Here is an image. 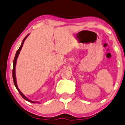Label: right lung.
I'll use <instances>...</instances> for the list:
<instances>
[{
	"label": "right lung",
	"instance_id": "right-lung-1",
	"mask_svg": "<svg viewBox=\"0 0 125 125\" xmlns=\"http://www.w3.org/2000/svg\"><path fill=\"white\" fill-rule=\"evenodd\" d=\"M28 36H29V34H27L26 36L25 37V38L24 39L23 41L22 42V44H21V46L20 47L19 49H18V51H17V52H16V54H15V58H14V63H13V69H12V77H13V80H14V84L16 88H17V90H18V91L19 92V93L20 94V95H21V96H22V98H23L24 100H25L26 101H28L30 102V103H36L35 101H32L31 100H29V99L27 98L26 97V96H25V95H23V94L22 93V92H21V91H20V89H18V86H17V82H16V77H15V65H16V62H17V58H18V55H19L20 53V51H21V48H22V46H23V44H24V41L25 40V39L27 38V37H28Z\"/></svg>",
	"mask_w": 125,
	"mask_h": 125
}]
</instances>
